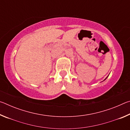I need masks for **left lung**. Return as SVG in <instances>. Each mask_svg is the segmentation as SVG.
<instances>
[{
	"label": "left lung",
	"instance_id": "1",
	"mask_svg": "<svg viewBox=\"0 0 130 130\" xmlns=\"http://www.w3.org/2000/svg\"><path fill=\"white\" fill-rule=\"evenodd\" d=\"M106 78H105V79H106Z\"/></svg>",
	"mask_w": 130,
	"mask_h": 130
}]
</instances>
